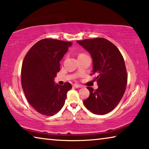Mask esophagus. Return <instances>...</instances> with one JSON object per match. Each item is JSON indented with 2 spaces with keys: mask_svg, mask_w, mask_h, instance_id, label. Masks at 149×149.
<instances>
[{
  "mask_svg": "<svg viewBox=\"0 0 149 149\" xmlns=\"http://www.w3.org/2000/svg\"><path fill=\"white\" fill-rule=\"evenodd\" d=\"M74 87H76V88H81V87H82V85H78V84H74Z\"/></svg>",
  "mask_w": 149,
  "mask_h": 149,
  "instance_id": "34e87169",
  "label": "esophagus"
}]
</instances>
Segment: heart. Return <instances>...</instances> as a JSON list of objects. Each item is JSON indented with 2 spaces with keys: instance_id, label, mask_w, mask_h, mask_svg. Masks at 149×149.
Here are the masks:
<instances>
[{
  "instance_id": "1",
  "label": "heart",
  "mask_w": 149,
  "mask_h": 149,
  "mask_svg": "<svg viewBox=\"0 0 149 149\" xmlns=\"http://www.w3.org/2000/svg\"><path fill=\"white\" fill-rule=\"evenodd\" d=\"M82 54H80L79 55H82Z\"/></svg>"
}]
</instances>
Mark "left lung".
I'll return each instance as SVG.
<instances>
[{
  "label": "left lung",
  "mask_w": 149,
  "mask_h": 149,
  "mask_svg": "<svg viewBox=\"0 0 149 149\" xmlns=\"http://www.w3.org/2000/svg\"><path fill=\"white\" fill-rule=\"evenodd\" d=\"M91 55L93 74L98 89L87 87L89 97L85 107L95 114L104 115L113 110L122 99L127 82L124 59L118 48L104 38L77 41Z\"/></svg>",
  "instance_id": "8db88e82"
}]
</instances>
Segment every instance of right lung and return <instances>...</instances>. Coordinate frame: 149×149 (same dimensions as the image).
<instances>
[{"label": "right lung", "mask_w": 149, "mask_h": 149, "mask_svg": "<svg viewBox=\"0 0 149 149\" xmlns=\"http://www.w3.org/2000/svg\"><path fill=\"white\" fill-rule=\"evenodd\" d=\"M72 42L44 39L36 42L24 57L22 66V87L27 101L40 114L51 116L61 110L72 85L55 84L54 78L60 61Z\"/></svg>", "instance_id": "obj_1"}]
</instances>
